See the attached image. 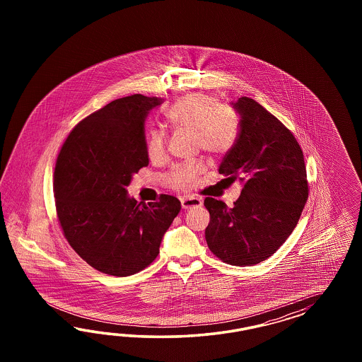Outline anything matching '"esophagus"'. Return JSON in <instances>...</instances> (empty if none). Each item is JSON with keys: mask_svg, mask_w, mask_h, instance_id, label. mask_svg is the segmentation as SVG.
I'll list each match as a JSON object with an SVG mask.
<instances>
[{"mask_svg": "<svg viewBox=\"0 0 362 362\" xmlns=\"http://www.w3.org/2000/svg\"><path fill=\"white\" fill-rule=\"evenodd\" d=\"M180 202H182V209H197V207H200L203 204L202 199H197V197L180 199Z\"/></svg>", "mask_w": 362, "mask_h": 362, "instance_id": "34e87169", "label": "esophagus"}]
</instances>
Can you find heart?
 I'll use <instances>...</instances> for the list:
<instances>
[{
    "label": "heart",
    "mask_w": 362,
    "mask_h": 362,
    "mask_svg": "<svg viewBox=\"0 0 362 362\" xmlns=\"http://www.w3.org/2000/svg\"><path fill=\"white\" fill-rule=\"evenodd\" d=\"M165 118L176 130L195 134L199 147L212 156L227 153L236 139V122L228 109L214 97L192 94L179 99L167 110ZM147 155L151 162L165 159V132H148ZM202 173L203 165L199 163L177 165L167 176V183L177 191H189Z\"/></svg>",
    "instance_id": "obj_1"
}]
</instances>
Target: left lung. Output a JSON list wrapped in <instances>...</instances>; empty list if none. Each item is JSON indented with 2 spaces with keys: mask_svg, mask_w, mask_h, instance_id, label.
Wrapping results in <instances>:
<instances>
[{
  "mask_svg": "<svg viewBox=\"0 0 362 362\" xmlns=\"http://www.w3.org/2000/svg\"><path fill=\"white\" fill-rule=\"evenodd\" d=\"M230 105L240 129L219 174L239 179L243 189L232 209L206 197V240L224 263L245 267L272 256L295 230L307 203V168L296 138L260 103L241 97Z\"/></svg>",
  "mask_w": 362,
  "mask_h": 362,
  "instance_id": "left-lung-1",
  "label": "left lung"
}]
</instances>
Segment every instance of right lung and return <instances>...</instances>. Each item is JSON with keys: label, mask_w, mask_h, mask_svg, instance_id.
Segmentation results:
<instances>
[{"label": "right lung", "mask_w": 362, "mask_h": 362, "mask_svg": "<svg viewBox=\"0 0 362 362\" xmlns=\"http://www.w3.org/2000/svg\"><path fill=\"white\" fill-rule=\"evenodd\" d=\"M158 97L115 99L79 122L55 165V207L65 238L93 268L130 276L156 259L180 211L175 197L144 204L129 197L132 176L148 165L144 122Z\"/></svg>", "instance_id": "obj_1"}]
</instances>
